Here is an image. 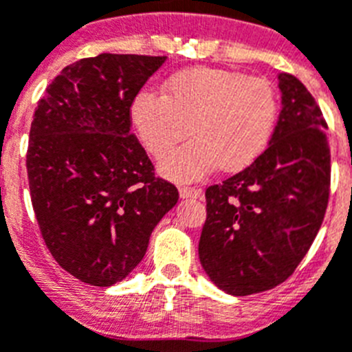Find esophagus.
Returning <instances> with one entry per match:
<instances>
[{"mask_svg":"<svg viewBox=\"0 0 352 352\" xmlns=\"http://www.w3.org/2000/svg\"><path fill=\"white\" fill-rule=\"evenodd\" d=\"M179 195L185 199L192 197V199H199L203 197V192L199 190V188H195V186H188V185H182L179 186Z\"/></svg>","mask_w":352,"mask_h":352,"instance_id":"esophagus-1","label":"esophagus"}]
</instances>
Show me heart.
Returning <instances> with one entry per match:
<instances>
[{"label":"heart","instance_id":"heart-1","mask_svg":"<svg viewBox=\"0 0 352 352\" xmlns=\"http://www.w3.org/2000/svg\"><path fill=\"white\" fill-rule=\"evenodd\" d=\"M276 116V95L261 77L220 68L179 72L166 93L142 91L132 118L146 148L157 157L182 141L190 125L192 141L160 164L174 179H197L219 166L238 169L263 151Z\"/></svg>","mask_w":352,"mask_h":352}]
</instances>
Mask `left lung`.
Wrapping results in <instances>:
<instances>
[{"instance_id":"1","label":"left lung","mask_w":352,"mask_h":352,"mask_svg":"<svg viewBox=\"0 0 352 352\" xmlns=\"http://www.w3.org/2000/svg\"><path fill=\"white\" fill-rule=\"evenodd\" d=\"M282 111L268 148L206 188L199 259L232 296L270 291L312 247L329 199L331 157L321 109L300 79L278 74Z\"/></svg>"}]
</instances>
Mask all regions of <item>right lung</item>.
<instances>
[{"instance_id": "1", "label": "right lung", "mask_w": 352, "mask_h": 352, "mask_svg": "<svg viewBox=\"0 0 352 352\" xmlns=\"http://www.w3.org/2000/svg\"><path fill=\"white\" fill-rule=\"evenodd\" d=\"M166 56L98 54L68 65L31 121L26 167L40 234L65 272L107 287L142 261L178 203L130 132L132 104Z\"/></svg>"}]
</instances>
